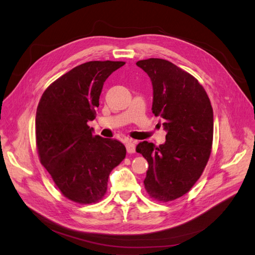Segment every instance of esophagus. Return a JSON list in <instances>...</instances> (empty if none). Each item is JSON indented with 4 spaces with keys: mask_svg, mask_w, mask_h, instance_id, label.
<instances>
[{
    "mask_svg": "<svg viewBox=\"0 0 255 255\" xmlns=\"http://www.w3.org/2000/svg\"><path fill=\"white\" fill-rule=\"evenodd\" d=\"M126 146H127L128 153H129V154L135 153V142L133 140H128L126 143Z\"/></svg>",
    "mask_w": 255,
    "mask_h": 255,
    "instance_id": "esophagus-1",
    "label": "esophagus"
}]
</instances>
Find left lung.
Masks as SVG:
<instances>
[{"instance_id":"8db88e82","label":"left lung","mask_w":255,"mask_h":255,"mask_svg":"<svg viewBox=\"0 0 255 255\" xmlns=\"http://www.w3.org/2000/svg\"><path fill=\"white\" fill-rule=\"evenodd\" d=\"M136 65L151 79L152 113L163 119L167 130L164 144L142 141L136 146L149 164L144 188L154 200L173 201L191 189L210 158L214 133L211 101L196 78L170 61L149 58Z\"/></svg>"}]
</instances>
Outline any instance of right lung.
Wrapping results in <instances>:
<instances>
[{
	"instance_id": "add662e5",
	"label": "right lung",
	"mask_w": 255,
	"mask_h": 255,
	"mask_svg": "<svg viewBox=\"0 0 255 255\" xmlns=\"http://www.w3.org/2000/svg\"><path fill=\"white\" fill-rule=\"evenodd\" d=\"M125 61L94 60L61 75L44 90L36 113V145L41 165L67 199L99 202L111 171L125 159L120 141L92 134L104 82Z\"/></svg>"
}]
</instances>
